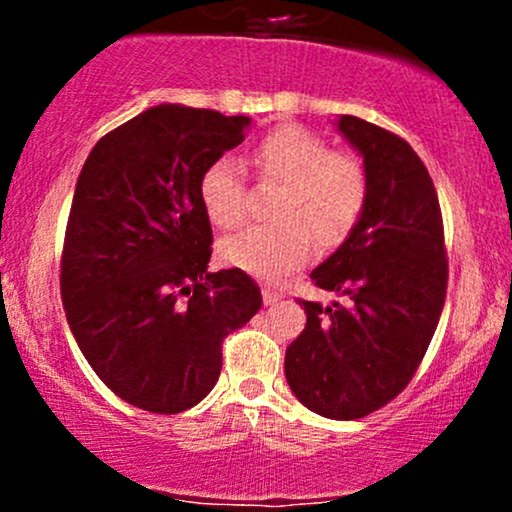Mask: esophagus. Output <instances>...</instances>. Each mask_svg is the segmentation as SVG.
I'll return each mask as SVG.
<instances>
[{"label": "esophagus", "instance_id": "1", "mask_svg": "<svg viewBox=\"0 0 512 512\" xmlns=\"http://www.w3.org/2000/svg\"><path fill=\"white\" fill-rule=\"evenodd\" d=\"M262 298H264V305H274V303L281 301V293L274 291V289H269V286H264Z\"/></svg>", "mask_w": 512, "mask_h": 512}]
</instances>
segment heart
I'll return each instance as SVG.
<instances>
[{
  "label": "heart",
  "mask_w": 512,
  "mask_h": 512,
  "mask_svg": "<svg viewBox=\"0 0 512 512\" xmlns=\"http://www.w3.org/2000/svg\"><path fill=\"white\" fill-rule=\"evenodd\" d=\"M252 163L264 180L281 182L269 216L221 243V257L257 276H281L313 255L315 240L330 250L342 245L368 202V173L356 156L334 154L310 129L284 125L255 146ZM199 202L219 228H236L248 211L243 168L219 156L199 175Z\"/></svg>",
  "instance_id": "1"
}]
</instances>
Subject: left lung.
<instances>
[{"mask_svg": "<svg viewBox=\"0 0 512 512\" xmlns=\"http://www.w3.org/2000/svg\"><path fill=\"white\" fill-rule=\"evenodd\" d=\"M337 129L363 156L368 202L310 279L346 305L301 301L308 320L286 349L284 373L310 411L351 421L414 378L443 313L448 260L436 187L416 151L354 115L339 117Z\"/></svg>", "mask_w": 512, "mask_h": 512, "instance_id": "left-lung-1", "label": "left lung"}]
</instances>
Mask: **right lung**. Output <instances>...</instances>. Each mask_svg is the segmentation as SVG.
Here are the masks:
<instances>
[{"label":"right lung","mask_w":512,"mask_h":512,"mask_svg":"<svg viewBox=\"0 0 512 512\" xmlns=\"http://www.w3.org/2000/svg\"><path fill=\"white\" fill-rule=\"evenodd\" d=\"M250 117L163 103L88 154L64 233L60 289L81 354L117 397L180 414L221 375L223 339L260 310L243 269L207 272L199 175Z\"/></svg>","instance_id":"add662e5"}]
</instances>
